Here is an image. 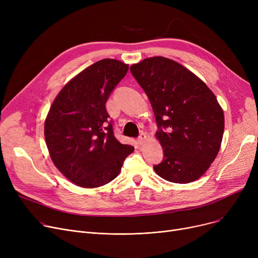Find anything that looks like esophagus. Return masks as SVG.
<instances>
[{
	"label": "esophagus",
	"instance_id": "esophagus-1",
	"mask_svg": "<svg viewBox=\"0 0 258 258\" xmlns=\"http://www.w3.org/2000/svg\"><path fill=\"white\" fill-rule=\"evenodd\" d=\"M138 143L140 144V145H142L144 142H145V140H146V135H145V133H141L140 135H139V137H138Z\"/></svg>",
	"mask_w": 258,
	"mask_h": 258
}]
</instances>
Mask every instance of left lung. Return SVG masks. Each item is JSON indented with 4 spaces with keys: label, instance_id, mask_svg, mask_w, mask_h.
I'll return each mask as SVG.
<instances>
[{
    "label": "left lung",
    "instance_id": "8db88e82",
    "mask_svg": "<svg viewBox=\"0 0 258 258\" xmlns=\"http://www.w3.org/2000/svg\"><path fill=\"white\" fill-rule=\"evenodd\" d=\"M131 72L156 116L164 157L155 171L172 183L198 180L218 156L223 139L224 112L215 95L192 72L163 56L135 63Z\"/></svg>",
    "mask_w": 258,
    "mask_h": 258
}]
</instances>
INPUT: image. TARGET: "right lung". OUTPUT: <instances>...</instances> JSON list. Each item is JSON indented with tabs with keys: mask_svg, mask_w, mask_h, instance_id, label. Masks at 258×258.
Segmentation results:
<instances>
[{
	"mask_svg": "<svg viewBox=\"0 0 258 258\" xmlns=\"http://www.w3.org/2000/svg\"><path fill=\"white\" fill-rule=\"evenodd\" d=\"M128 64L104 58L72 78L54 99L45 121V139L54 165L77 186L113 181L134 146L114 136L105 103Z\"/></svg>",
	"mask_w": 258,
	"mask_h": 258,
	"instance_id": "add662e5",
	"label": "right lung"
}]
</instances>
